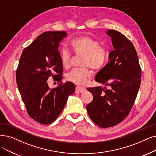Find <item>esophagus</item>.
Returning a JSON list of instances; mask_svg holds the SVG:
<instances>
[{
  "mask_svg": "<svg viewBox=\"0 0 156 156\" xmlns=\"http://www.w3.org/2000/svg\"><path fill=\"white\" fill-rule=\"evenodd\" d=\"M85 91V89L83 87L80 86H77L76 88V93H81Z\"/></svg>",
  "mask_w": 156,
  "mask_h": 156,
  "instance_id": "1",
  "label": "esophagus"
}]
</instances>
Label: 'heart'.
<instances>
[{"label": "heart", "instance_id": "1", "mask_svg": "<svg viewBox=\"0 0 156 156\" xmlns=\"http://www.w3.org/2000/svg\"><path fill=\"white\" fill-rule=\"evenodd\" d=\"M70 47L76 55L83 56L81 66L79 69H73L66 74L68 81L78 85L84 84L91 77V68L93 70L98 72L102 70L107 64L109 58L108 48L100 45L98 41L89 36H80L72 39ZM59 57L62 66L67 68L70 63V54L66 48L60 51Z\"/></svg>", "mask_w": 156, "mask_h": 156}]
</instances>
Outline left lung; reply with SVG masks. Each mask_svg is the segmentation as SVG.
I'll list each match as a JSON object with an SVG mask.
<instances>
[{"label": "left lung", "mask_w": 156, "mask_h": 156, "mask_svg": "<svg viewBox=\"0 0 156 156\" xmlns=\"http://www.w3.org/2000/svg\"><path fill=\"white\" fill-rule=\"evenodd\" d=\"M114 51L109 62L97 74L95 80L109 86L89 88L93 97L86 105L92 121L108 128L122 122L131 110L141 84V70L136 49L127 37L117 30H108Z\"/></svg>", "instance_id": "1"}]
</instances>
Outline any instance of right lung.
Here are the masks:
<instances>
[{
	"instance_id": "right-lung-1",
	"label": "right lung",
	"mask_w": 156,
	"mask_h": 156,
	"mask_svg": "<svg viewBox=\"0 0 156 156\" xmlns=\"http://www.w3.org/2000/svg\"><path fill=\"white\" fill-rule=\"evenodd\" d=\"M66 36L65 31H48L39 35L23 49L16 72L17 86L28 115L44 125L55 120L68 96L75 92L72 83L61 81L63 68L58 46ZM50 76L60 82L57 88L48 87Z\"/></svg>"
}]
</instances>
